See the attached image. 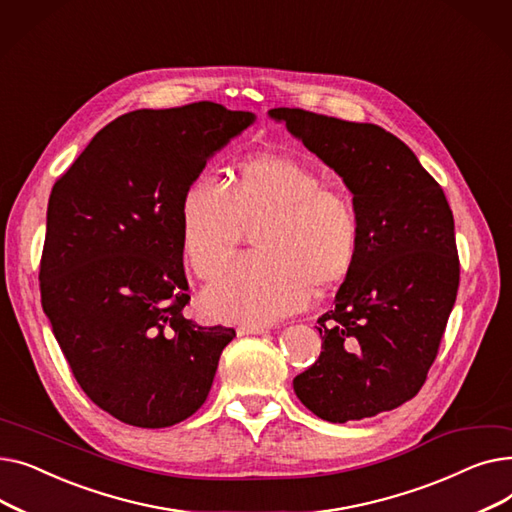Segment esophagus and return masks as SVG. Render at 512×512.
Returning <instances> with one entry per match:
<instances>
[{
	"label": "esophagus",
	"mask_w": 512,
	"mask_h": 512,
	"mask_svg": "<svg viewBox=\"0 0 512 512\" xmlns=\"http://www.w3.org/2000/svg\"><path fill=\"white\" fill-rule=\"evenodd\" d=\"M238 336H249V334H267L265 326H238L236 328Z\"/></svg>",
	"instance_id": "esophagus-1"
}]
</instances>
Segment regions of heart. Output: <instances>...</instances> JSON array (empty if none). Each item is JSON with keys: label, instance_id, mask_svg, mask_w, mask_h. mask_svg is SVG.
<instances>
[{"label": "heart", "instance_id": "heart-1", "mask_svg": "<svg viewBox=\"0 0 512 512\" xmlns=\"http://www.w3.org/2000/svg\"><path fill=\"white\" fill-rule=\"evenodd\" d=\"M257 255L238 257L203 294L220 321L270 324L305 307L313 288H330L353 270L361 222L340 188L297 157L261 153L236 166L230 188L209 176L188 182L180 201V245L193 272L211 280L234 253L245 224Z\"/></svg>", "mask_w": 512, "mask_h": 512}]
</instances>
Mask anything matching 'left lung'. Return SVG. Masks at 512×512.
I'll return each instance as SVG.
<instances>
[{
  "label": "left lung",
  "mask_w": 512,
  "mask_h": 512,
  "mask_svg": "<svg viewBox=\"0 0 512 512\" xmlns=\"http://www.w3.org/2000/svg\"><path fill=\"white\" fill-rule=\"evenodd\" d=\"M270 116L344 180L361 222L353 270L317 319L321 355L292 380L294 392L332 423L392 411L421 390L459 290L442 186L382 126L299 107Z\"/></svg>",
  "instance_id": "1"
}]
</instances>
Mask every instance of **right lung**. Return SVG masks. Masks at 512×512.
I'll return each mask as SVG.
<instances>
[{
    "label": "right lung",
    "mask_w": 512,
    "mask_h": 512,
    "mask_svg": "<svg viewBox=\"0 0 512 512\" xmlns=\"http://www.w3.org/2000/svg\"><path fill=\"white\" fill-rule=\"evenodd\" d=\"M253 122L213 101L128 112L51 188L41 305L80 388L122 423L155 429L197 413L236 336L182 313L180 201Z\"/></svg>",
    "instance_id": "right-lung-1"
}]
</instances>
